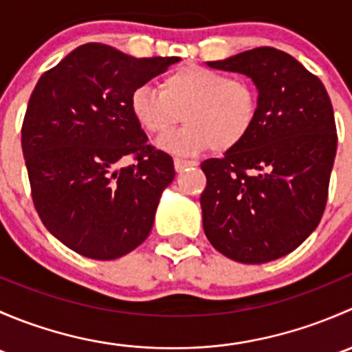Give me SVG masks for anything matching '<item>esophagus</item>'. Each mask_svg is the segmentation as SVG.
Listing matches in <instances>:
<instances>
[{
  "label": "esophagus",
  "mask_w": 352,
  "mask_h": 352,
  "mask_svg": "<svg viewBox=\"0 0 352 352\" xmlns=\"http://www.w3.org/2000/svg\"><path fill=\"white\" fill-rule=\"evenodd\" d=\"M173 165H175V170H177V172H184V170L189 168V166H194V165H196V162H192V160L175 158V160H173Z\"/></svg>",
  "instance_id": "34e87169"
}]
</instances>
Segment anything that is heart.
Returning a JSON list of instances; mask_svg holds the SVG:
<instances>
[{"label": "heart", "instance_id": "1", "mask_svg": "<svg viewBox=\"0 0 352 352\" xmlns=\"http://www.w3.org/2000/svg\"><path fill=\"white\" fill-rule=\"evenodd\" d=\"M131 113L143 131L163 136L180 120L186 127L158 141L168 153L194 155L211 146L228 151L248 136L257 117V91L243 78L202 66H184L153 87H138L129 98Z\"/></svg>", "mask_w": 352, "mask_h": 352}]
</instances>
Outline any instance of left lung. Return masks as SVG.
I'll list each match as a JSON object with an SVG mask.
<instances>
[{
  "label": "left lung",
  "instance_id": "8db88e82",
  "mask_svg": "<svg viewBox=\"0 0 352 352\" xmlns=\"http://www.w3.org/2000/svg\"><path fill=\"white\" fill-rule=\"evenodd\" d=\"M209 67L242 73L257 88V117L239 146L201 163L202 226L212 247L264 264L300 247L320 223L337 151L324 83L293 56L257 47Z\"/></svg>",
  "mask_w": 352,
  "mask_h": 352
}]
</instances>
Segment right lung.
Instances as JSON below:
<instances>
[{"instance_id":"1","label":"right lung","mask_w":352,"mask_h":352,"mask_svg":"<svg viewBox=\"0 0 352 352\" xmlns=\"http://www.w3.org/2000/svg\"><path fill=\"white\" fill-rule=\"evenodd\" d=\"M179 61L90 42L35 85L22 126L32 199L45 228L76 254L112 261L150 235L175 168L148 144L129 98ZM127 157L133 166L123 165Z\"/></svg>"}]
</instances>
